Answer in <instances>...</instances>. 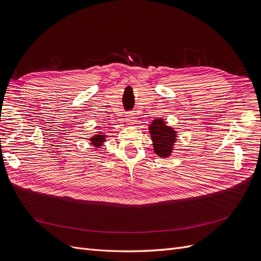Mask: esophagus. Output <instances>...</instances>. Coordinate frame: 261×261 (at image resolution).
<instances>
[{
    "mask_svg": "<svg viewBox=\"0 0 261 261\" xmlns=\"http://www.w3.org/2000/svg\"><path fill=\"white\" fill-rule=\"evenodd\" d=\"M136 118L137 117L135 116V113H128L127 115L125 116V121L128 125H134L136 122Z\"/></svg>",
    "mask_w": 261,
    "mask_h": 261,
    "instance_id": "34e87169",
    "label": "esophagus"
}]
</instances>
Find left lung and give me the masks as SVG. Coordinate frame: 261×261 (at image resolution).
I'll return each mask as SVG.
<instances>
[{
    "label": "left lung",
    "mask_w": 261,
    "mask_h": 261,
    "mask_svg": "<svg viewBox=\"0 0 261 261\" xmlns=\"http://www.w3.org/2000/svg\"><path fill=\"white\" fill-rule=\"evenodd\" d=\"M148 128L155 154L161 158H169L177 140L176 130L168 126L162 118H155Z\"/></svg>",
    "instance_id": "1"
}]
</instances>
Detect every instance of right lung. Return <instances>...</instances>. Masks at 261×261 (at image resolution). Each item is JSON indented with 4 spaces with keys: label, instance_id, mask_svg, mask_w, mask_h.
<instances>
[{
    "label": "right lung",
    "instance_id": "obj_1",
    "mask_svg": "<svg viewBox=\"0 0 261 261\" xmlns=\"http://www.w3.org/2000/svg\"><path fill=\"white\" fill-rule=\"evenodd\" d=\"M106 138H107L106 134H103V133H97L94 136H91L89 138V140H90L91 146L96 147L94 149L98 150L97 148H100L102 146V144H103L105 141H106Z\"/></svg>",
    "mask_w": 261,
    "mask_h": 261
}]
</instances>
